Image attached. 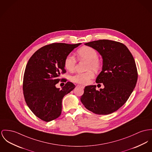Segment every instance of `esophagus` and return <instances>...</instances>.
I'll return each mask as SVG.
<instances>
[{
  "instance_id": "1",
  "label": "esophagus",
  "mask_w": 152,
  "mask_h": 152,
  "mask_svg": "<svg viewBox=\"0 0 152 152\" xmlns=\"http://www.w3.org/2000/svg\"><path fill=\"white\" fill-rule=\"evenodd\" d=\"M79 86L80 87H82V88H84V86H83V85H79Z\"/></svg>"
}]
</instances>
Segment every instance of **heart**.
<instances>
[{"label":"heart","instance_id":"obj_1","mask_svg":"<svg viewBox=\"0 0 152 152\" xmlns=\"http://www.w3.org/2000/svg\"><path fill=\"white\" fill-rule=\"evenodd\" d=\"M79 58L85 59L88 61L87 64V69H93L98 70L99 68V62L98 61V55L96 51L92 47L84 46L79 49L77 51ZM64 66L69 71L72 72L75 69L76 60L74 56L71 54L68 55L64 59ZM94 76L93 72L88 70L83 73H77L71 77V80L79 84H86L88 83L90 79Z\"/></svg>","mask_w":152,"mask_h":152}]
</instances>
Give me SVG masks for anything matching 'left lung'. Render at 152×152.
<instances>
[{
  "instance_id": "1",
  "label": "left lung",
  "mask_w": 152,
  "mask_h": 152,
  "mask_svg": "<svg viewBox=\"0 0 152 152\" xmlns=\"http://www.w3.org/2000/svg\"><path fill=\"white\" fill-rule=\"evenodd\" d=\"M96 50L103 59L102 70L96 83L104 88L96 90V86H86L80 100L86 109L97 115H109L124 105L132 93L138 79L134 58L124 44L109 40L85 43Z\"/></svg>"
}]
</instances>
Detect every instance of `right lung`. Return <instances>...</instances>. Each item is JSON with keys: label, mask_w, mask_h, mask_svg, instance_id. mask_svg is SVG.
<instances>
[{"label": "right lung", "mask_w": 152, "mask_h": 152, "mask_svg": "<svg viewBox=\"0 0 152 152\" xmlns=\"http://www.w3.org/2000/svg\"><path fill=\"white\" fill-rule=\"evenodd\" d=\"M81 43H52L39 48L29 59L23 75V93L25 102L36 116L48 122L62 112L64 96L75 86L68 82L62 89L56 87L61 73H66L64 59Z\"/></svg>", "instance_id": "obj_1"}]
</instances>
